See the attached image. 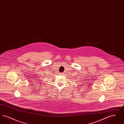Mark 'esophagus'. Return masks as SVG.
Wrapping results in <instances>:
<instances>
[{
  "label": "esophagus",
  "mask_w": 124,
  "mask_h": 124,
  "mask_svg": "<svg viewBox=\"0 0 124 124\" xmlns=\"http://www.w3.org/2000/svg\"><path fill=\"white\" fill-rule=\"evenodd\" d=\"M64 74V73H63V74Z\"/></svg>",
  "instance_id": "1"
}]
</instances>
